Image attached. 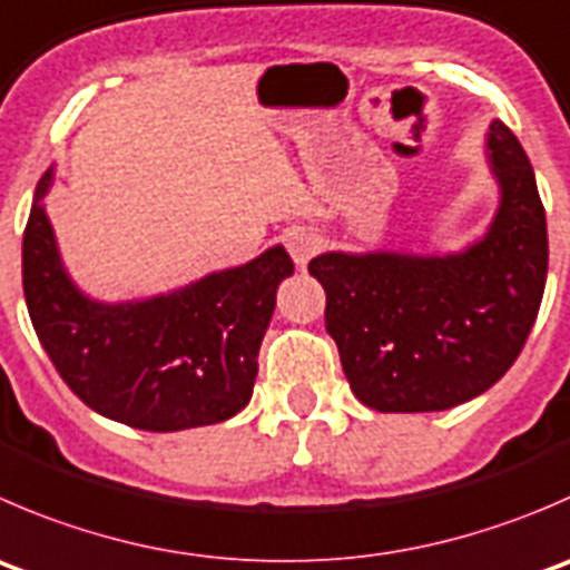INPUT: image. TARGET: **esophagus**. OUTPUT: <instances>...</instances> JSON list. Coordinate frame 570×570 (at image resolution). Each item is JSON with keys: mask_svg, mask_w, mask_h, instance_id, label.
Wrapping results in <instances>:
<instances>
[{"mask_svg": "<svg viewBox=\"0 0 570 570\" xmlns=\"http://www.w3.org/2000/svg\"><path fill=\"white\" fill-rule=\"evenodd\" d=\"M320 245H323V239H320V234H314L312 228L286 230V250H289V256L295 258V264H301V267H306L308 258L320 250Z\"/></svg>", "mask_w": 570, "mask_h": 570, "instance_id": "obj_1", "label": "esophagus"}]
</instances>
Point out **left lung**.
Listing matches in <instances>:
<instances>
[{
    "label": "left lung",
    "mask_w": 570,
    "mask_h": 570,
    "mask_svg": "<svg viewBox=\"0 0 570 570\" xmlns=\"http://www.w3.org/2000/svg\"><path fill=\"white\" fill-rule=\"evenodd\" d=\"M488 158L501 206L465 253H323L308 262L347 384L375 412L460 406L490 390L527 345L549 273L546 212L521 141L499 119Z\"/></svg>",
    "instance_id": "1"
}]
</instances>
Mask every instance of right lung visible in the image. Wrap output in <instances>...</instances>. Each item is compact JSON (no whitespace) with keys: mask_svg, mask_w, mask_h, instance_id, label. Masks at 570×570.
<instances>
[{"mask_svg":"<svg viewBox=\"0 0 570 570\" xmlns=\"http://www.w3.org/2000/svg\"><path fill=\"white\" fill-rule=\"evenodd\" d=\"M38 180L21 245L27 312L60 379L102 417L180 432L247 406L275 289L295 273L284 247L141 303L88 301L60 264Z\"/></svg>","mask_w":570,"mask_h":570,"instance_id":"right-lung-1","label":"right lung"}]
</instances>
